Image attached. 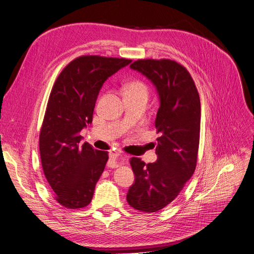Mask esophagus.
Instances as JSON below:
<instances>
[{
	"label": "esophagus",
	"mask_w": 254,
	"mask_h": 254,
	"mask_svg": "<svg viewBox=\"0 0 254 254\" xmlns=\"http://www.w3.org/2000/svg\"><path fill=\"white\" fill-rule=\"evenodd\" d=\"M122 164H124V160H123V158L119 155V153H113V155H111L108 163H107V166L110 168H115V167L121 166Z\"/></svg>",
	"instance_id": "1"
}]
</instances>
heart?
Returning <instances> with one entry per match:
<instances>
[{
    "instance_id": "1",
    "label": "heart",
    "mask_w": 254,
    "mask_h": 254,
    "mask_svg": "<svg viewBox=\"0 0 254 254\" xmlns=\"http://www.w3.org/2000/svg\"><path fill=\"white\" fill-rule=\"evenodd\" d=\"M125 94H135V93H148V88L146 84L141 80H132L128 82L125 88Z\"/></svg>"
}]
</instances>
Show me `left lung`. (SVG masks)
Returning <instances> with one entry per match:
<instances>
[{
	"mask_svg": "<svg viewBox=\"0 0 254 254\" xmlns=\"http://www.w3.org/2000/svg\"><path fill=\"white\" fill-rule=\"evenodd\" d=\"M130 67L155 84L160 97L155 163L130 160L135 181L127 201L141 212H157L179 195L193 176L200 137V97L190 72L171 59H139Z\"/></svg>",
	"mask_w": 254,
	"mask_h": 254,
	"instance_id": "8db88e82",
	"label": "left lung"
}]
</instances>
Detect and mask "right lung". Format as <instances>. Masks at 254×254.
Listing matches in <instances>:
<instances>
[{"instance_id":"obj_1","label":"right lung","mask_w":254,"mask_h":254,"mask_svg":"<svg viewBox=\"0 0 254 254\" xmlns=\"http://www.w3.org/2000/svg\"><path fill=\"white\" fill-rule=\"evenodd\" d=\"M131 63L126 58L83 55L72 60L54 83L39 135L43 173L58 203L67 209L87 206L108 161V152L87 142L81 129L93 118L103 83Z\"/></svg>"}]
</instances>
